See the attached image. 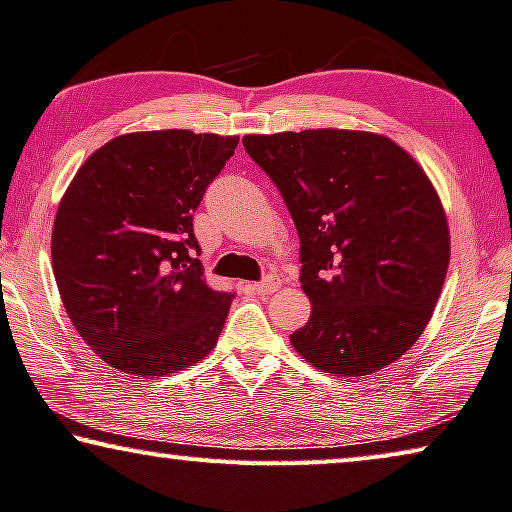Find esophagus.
I'll return each instance as SVG.
<instances>
[{
	"mask_svg": "<svg viewBox=\"0 0 512 512\" xmlns=\"http://www.w3.org/2000/svg\"><path fill=\"white\" fill-rule=\"evenodd\" d=\"M278 287H280V282H278L276 276H266L262 282H255V285H253V289L259 296H269V294L276 292Z\"/></svg>",
	"mask_w": 512,
	"mask_h": 512,
	"instance_id": "34e87169",
	"label": "esophagus"
}]
</instances>
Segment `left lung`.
I'll use <instances>...</instances> for the list:
<instances>
[{
    "label": "left lung",
    "instance_id": "obj_1",
    "mask_svg": "<svg viewBox=\"0 0 512 512\" xmlns=\"http://www.w3.org/2000/svg\"><path fill=\"white\" fill-rule=\"evenodd\" d=\"M301 241L308 324L289 340L315 368L372 375L421 338L444 287L451 236L423 167L384 135L319 128L246 135Z\"/></svg>",
    "mask_w": 512,
    "mask_h": 512
}]
</instances>
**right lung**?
<instances>
[{
    "instance_id": "obj_1",
    "label": "right lung",
    "mask_w": 512,
    "mask_h": 512,
    "mask_svg": "<svg viewBox=\"0 0 512 512\" xmlns=\"http://www.w3.org/2000/svg\"><path fill=\"white\" fill-rule=\"evenodd\" d=\"M239 137L119 135L61 197L52 271L80 338L126 375L163 377L216 347L234 294L204 280L193 213Z\"/></svg>"
}]
</instances>
